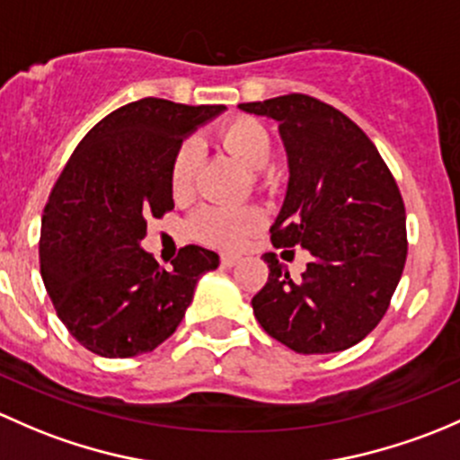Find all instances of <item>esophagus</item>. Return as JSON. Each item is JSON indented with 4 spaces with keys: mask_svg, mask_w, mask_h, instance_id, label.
Listing matches in <instances>:
<instances>
[{
    "mask_svg": "<svg viewBox=\"0 0 460 460\" xmlns=\"http://www.w3.org/2000/svg\"><path fill=\"white\" fill-rule=\"evenodd\" d=\"M239 261H241V254H234V252L221 254V265H224V268H234Z\"/></svg>",
    "mask_w": 460,
    "mask_h": 460,
    "instance_id": "1",
    "label": "esophagus"
}]
</instances>
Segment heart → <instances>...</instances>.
I'll return each mask as SVG.
<instances>
[{
    "label": "heart",
    "mask_w": 460,
    "mask_h": 460,
    "mask_svg": "<svg viewBox=\"0 0 460 460\" xmlns=\"http://www.w3.org/2000/svg\"><path fill=\"white\" fill-rule=\"evenodd\" d=\"M219 141L230 155H234L250 172H263L272 161V139L261 121L252 117H236L219 130ZM199 168V148L195 141H186L177 150L172 161V183L174 197L183 199L192 192L195 174ZM263 224V215L257 208H230V206H208L199 210L190 221L192 236L208 245L217 248H234L248 234L259 230Z\"/></svg>",
    "instance_id": "heart-1"
}]
</instances>
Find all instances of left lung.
<instances>
[{
  "instance_id": "1",
  "label": "left lung",
  "mask_w": 460,
  "mask_h": 460,
  "mask_svg": "<svg viewBox=\"0 0 460 460\" xmlns=\"http://www.w3.org/2000/svg\"><path fill=\"white\" fill-rule=\"evenodd\" d=\"M277 121L288 157V188L270 234L274 248L312 254L290 277L272 252L254 295L261 328L299 354H330L366 339L385 314L407 257L399 186L352 119L307 94L239 103ZM288 252V250H283Z\"/></svg>"
}]
</instances>
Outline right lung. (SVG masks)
<instances>
[{
  "instance_id": "right-lung-1",
  "label": "right lung",
  "mask_w": 460,
  "mask_h": 460,
  "mask_svg": "<svg viewBox=\"0 0 460 460\" xmlns=\"http://www.w3.org/2000/svg\"><path fill=\"white\" fill-rule=\"evenodd\" d=\"M226 106L146 97L103 117L79 141L41 219L46 292L68 332L106 358L153 352L177 330L219 254L186 245L172 270L141 248L150 217L172 210L183 139Z\"/></svg>"
}]
</instances>
